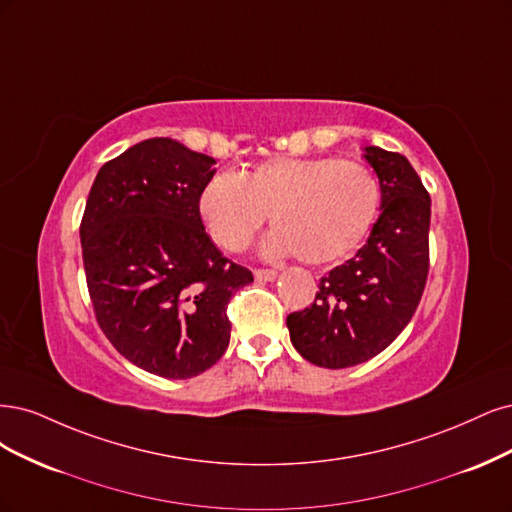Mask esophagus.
Here are the masks:
<instances>
[{"label": "esophagus", "mask_w": 512, "mask_h": 512, "mask_svg": "<svg viewBox=\"0 0 512 512\" xmlns=\"http://www.w3.org/2000/svg\"><path fill=\"white\" fill-rule=\"evenodd\" d=\"M253 274H255V278H257V280H268V283H270V280H274V278L278 276L274 270H255Z\"/></svg>", "instance_id": "1"}]
</instances>
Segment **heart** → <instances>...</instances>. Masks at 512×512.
<instances>
[{
	"label": "heart",
	"mask_w": 512,
	"mask_h": 512,
	"mask_svg": "<svg viewBox=\"0 0 512 512\" xmlns=\"http://www.w3.org/2000/svg\"><path fill=\"white\" fill-rule=\"evenodd\" d=\"M381 189L374 174L349 159L274 157L251 172L217 174L200 193V214L212 240L238 253L266 223L274 232L261 253L295 251L302 261L344 257L372 227Z\"/></svg>",
	"instance_id": "b5f03b06"
}]
</instances>
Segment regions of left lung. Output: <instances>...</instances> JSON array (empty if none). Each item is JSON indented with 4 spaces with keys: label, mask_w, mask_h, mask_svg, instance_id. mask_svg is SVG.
I'll use <instances>...</instances> for the list:
<instances>
[{
    "label": "left lung",
    "mask_w": 512,
    "mask_h": 512,
    "mask_svg": "<svg viewBox=\"0 0 512 512\" xmlns=\"http://www.w3.org/2000/svg\"><path fill=\"white\" fill-rule=\"evenodd\" d=\"M381 185V217L357 255L321 278L315 304L291 312V344L321 368H351L400 336L415 315L430 268L432 200L410 161L366 146Z\"/></svg>",
    "instance_id": "8db88e82"
}]
</instances>
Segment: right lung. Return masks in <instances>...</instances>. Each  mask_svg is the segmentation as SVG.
Returning <instances> with one entry per match:
<instances>
[{
	"mask_svg": "<svg viewBox=\"0 0 512 512\" xmlns=\"http://www.w3.org/2000/svg\"><path fill=\"white\" fill-rule=\"evenodd\" d=\"M214 163L172 138L138 142L97 172L80 223L102 332L134 366L176 381L223 357L232 336L225 308L253 283L200 217Z\"/></svg>",
	"mask_w": 512,
	"mask_h": 512,
	"instance_id": "right-lung-1",
	"label": "right lung"
}]
</instances>
